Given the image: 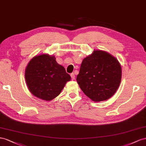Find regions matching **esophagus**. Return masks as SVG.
<instances>
[{
	"label": "esophagus",
	"instance_id": "esophagus-1",
	"mask_svg": "<svg viewBox=\"0 0 146 146\" xmlns=\"http://www.w3.org/2000/svg\"><path fill=\"white\" fill-rule=\"evenodd\" d=\"M71 78H72V80H74L75 79V75H74V73L71 74Z\"/></svg>",
	"mask_w": 146,
	"mask_h": 146
}]
</instances>
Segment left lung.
Returning <instances> with one entry per match:
<instances>
[{"instance_id":"1","label":"left lung","mask_w":146,"mask_h":146,"mask_svg":"<svg viewBox=\"0 0 146 146\" xmlns=\"http://www.w3.org/2000/svg\"><path fill=\"white\" fill-rule=\"evenodd\" d=\"M122 69L117 59L96 50L82 60L76 80L83 92L94 102L106 100L119 87Z\"/></svg>"}]
</instances>
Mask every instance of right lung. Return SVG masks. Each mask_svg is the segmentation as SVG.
I'll return each mask as SVG.
<instances>
[{"mask_svg":"<svg viewBox=\"0 0 146 146\" xmlns=\"http://www.w3.org/2000/svg\"><path fill=\"white\" fill-rule=\"evenodd\" d=\"M25 78L33 95L50 101L60 94L71 77L64 66L57 63L54 56L41 54L29 62L25 72Z\"/></svg>","mask_w":146,"mask_h":146,"instance_id":"1","label":"right lung"}]
</instances>
